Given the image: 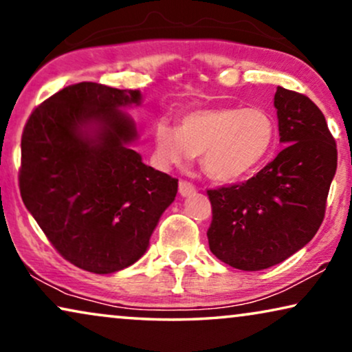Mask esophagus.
<instances>
[{
  "instance_id": "34e87169",
  "label": "esophagus",
  "mask_w": 352,
  "mask_h": 352,
  "mask_svg": "<svg viewBox=\"0 0 352 352\" xmlns=\"http://www.w3.org/2000/svg\"><path fill=\"white\" fill-rule=\"evenodd\" d=\"M178 191H180V195L185 197V196H191L196 192V186L192 185V183L186 182V180H180L178 183Z\"/></svg>"
}]
</instances>
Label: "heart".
Here are the masks:
<instances>
[{"mask_svg": "<svg viewBox=\"0 0 352 352\" xmlns=\"http://www.w3.org/2000/svg\"><path fill=\"white\" fill-rule=\"evenodd\" d=\"M276 140V121L263 108L219 107L182 116L178 127L155 126L156 160L182 166L199 155L202 170L219 182H232L263 164Z\"/></svg>", "mask_w": 352, "mask_h": 352, "instance_id": "heart-1", "label": "heart"}]
</instances>
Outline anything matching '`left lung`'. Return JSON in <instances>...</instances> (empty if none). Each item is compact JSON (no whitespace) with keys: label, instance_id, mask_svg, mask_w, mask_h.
I'll list each match as a JSON object with an SVG mask.
<instances>
[{"label":"left lung","instance_id":"8db88e82","mask_svg":"<svg viewBox=\"0 0 352 352\" xmlns=\"http://www.w3.org/2000/svg\"><path fill=\"white\" fill-rule=\"evenodd\" d=\"M274 107L284 150L247 182L207 190L212 254L242 271L280 263L313 239L336 170V142L318 105L279 86Z\"/></svg>","mask_w":352,"mask_h":352}]
</instances>
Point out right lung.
Wrapping results in <instances>:
<instances>
[{
  "label": "right lung",
  "instance_id": "obj_1",
  "mask_svg": "<svg viewBox=\"0 0 352 352\" xmlns=\"http://www.w3.org/2000/svg\"><path fill=\"white\" fill-rule=\"evenodd\" d=\"M131 103H140V92L72 84L39 103L23 127V204L54 249L89 273L135 263L177 195L178 178L127 146L135 126L118 108Z\"/></svg>",
  "mask_w": 352,
  "mask_h": 352
}]
</instances>
